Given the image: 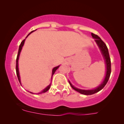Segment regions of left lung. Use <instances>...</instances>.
<instances>
[{"label":"left lung","instance_id":"obj_1","mask_svg":"<svg viewBox=\"0 0 124 124\" xmlns=\"http://www.w3.org/2000/svg\"><path fill=\"white\" fill-rule=\"evenodd\" d=\"M92 37H93V38L95 39V41L96 42V43L98 45V47L100 49L101 53H102V56H103L104 59L105 60V62H106V76H105L104 80L103 82L100 85V86H98L97 88H95L91 90H83V89H78L77 87H74L72 84L71 83V82L69 81V83L70 86L72 87V88L73 89H74L75 91H76L77 92H79V93H82L83 95H92L94 94V93H97V92H99L100 91H101L105 85L107 84V82H108V79H109L111 73V62H110V58L109 56V53H108V50L107 47L106 46V44L102 41V39L98 37L97 35L94 34V33H92Z\"/></svg>","mask_w":124,"mask_h":124}]
</instances>
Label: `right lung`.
<instances>
[{
	"mask_svg": "<svg viewBox=\"0 0 124 124\" xmlns=\"http://www.w3.org/2000/svg\"><path fill=\"white\" fill-rule=\"evenodd\" d=\"M35 31H36V30H35ZM33 31H32V32H31V33H29V35H28L27 36V37H26V38H27V37H28V36L29 35L31 34V33H32V32H33ZM25 39H24L23 40V41H22V42H21L20 45V46H19V48H18V54H17V59H16V73H17V77H18V81H19V82H20V84H21V81H20V74H19V71H18V59H19V56H20V52H21V51H22V47H23V46L24 44ZM59 66H60V65H59ZM59 66H57V67H54V68H53V70H52V76H53V75L54 74L55 71H56V70H57V68H58L59 67ZM50 86H51V83H50V84L49 85H48V86H47V87H46V88H45L43 90V91H41V92H40V93H44V92H47V91H48V89H49L50 88ZM31 93H32V92H31ZM39 93H38V94H39Z\"/></svg>",
	"mask_w": 124,
	"mask_h": 124,
	"instance_id": "right-lung-1",
	"label": "right lung"
}]
</instances>
